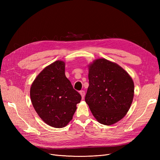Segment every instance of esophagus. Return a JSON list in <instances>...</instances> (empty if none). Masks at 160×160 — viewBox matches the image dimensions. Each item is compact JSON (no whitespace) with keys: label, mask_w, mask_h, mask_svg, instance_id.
I'll return each instance as SVG.
<instances>
[{"label":"esophagus","mask_w":160,"mask_h":160,"mask_svg":"<svg viewBox=\"0 0 160 160\" xmlns=\"http://www.w3.org/2000/svg\"><path fill=\"white\" fill-rule=\"evenodd\" d=\"M80 94H81V98H82V99H84V97H85V91H80Z\"/></svg>","instance_id":"esophagus-1"}]
</instances>
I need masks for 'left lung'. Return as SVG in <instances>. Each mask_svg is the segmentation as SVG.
<instances>
[{"mask_svg": "<svg viewBox=\"0 0 160 160\" xmlns=\"http://www.w3.org/2000/svg\"><path fill=\"white\" fill-rule=\"evenodd\" d=\"M85 102L98 122L110 125L122 119L132 105L133 81L118 64L99 59L89 65Z\"/></svg>", "mask_w": 160, "mask_h": 160, "instance_id": "left-lung-1", "label": "left lung"}]
</instances>
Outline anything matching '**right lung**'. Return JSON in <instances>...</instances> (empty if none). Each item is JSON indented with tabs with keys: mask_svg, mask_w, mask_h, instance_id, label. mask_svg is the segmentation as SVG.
Instances as JSON below:
<instances>
[{
	"mask_svg": "<svg viewBox=\"0 0 160 160\" xmlns=\"http://www.w3.org/2000/svg\"><path fill=\"white\" fill-rule=\"evenodd\" d=\"M31 102L43 122L53 128H64L72 119L81 95L65 74V62L57 61L37 75L31 85Z\"/></svg>",
	"mask_w": 160,
	"mask_h": 160,
	"instance_id": "right-lung-1",
	"label": "right lung"
}]
</instances>
